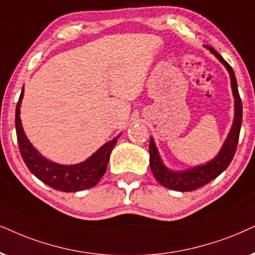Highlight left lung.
<instances>
[{"mask_svg":"<svg viewBox=\"0 0 255 255\" xmlns=\"http://www.w3.org/2000/svg\"><path fill=\"white\" fill-rule=\"evenodd\" d=\"M206 48L217 56V59L226 67V69L230 73L231 77V86L232 92L234 96V120L233 126H232L230 134L225 141L224 146L219 151V154L211 160L206 165L196 166L194 168L181 170V172H174L172 169H168L163 165L162 160H161L159 151L154 142V138L150 137L149 141V166L150 170L153 173L154 178L156 181L167 187L169 189L179 192H191L196 188L207 185L212 180H214L217 176L224 172L227 168L231 161L233 160V156L237 150L238 141H239L241 122H243V104H241V99L239 95V90H238L237 79H235V74L232 69V67L224 60L220 54L217 50L213 49L212 47L206 46Z\"/></svg>","mask_w":255,"mask_h":255,"instance_id":"left-lung-1","label":"left lung"}]
</instances>
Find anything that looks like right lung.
<instances>
[{"instance_id":"right-lung-1","label":"right lung","mask_w":255,"mask_h":255,"mask_svg":"<svg viewBox=\"0 0 255 255\" xmlns=\"http://www.w3.org/2000/svg\"><path fill=\"white\" fill-rule=\"evenodd\" d=\"M23 88L16 105L15 126L21 156L28 169L42 182L61 192H79L94 187L106 173L109 156L120 135L105 143L89 159L81 163L70 166L59 165L42 156L25 136L20 118Z\"/></svg>"}]
</instances>
